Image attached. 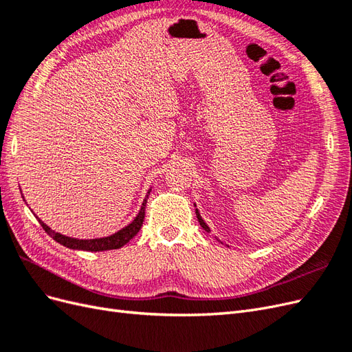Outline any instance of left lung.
<instances>
[{
  "instance_id": "left-lung-1",
  "label": "left lung",
  "mask_w": 352,
  "mask_h": 352,
  "mask_svg": "<svg viewBox=\"0 0 352 352\" xmlns=\"http://www.w3.org/2000/svg\"><path fill=\"white\" fill-rule=\"evenodd\" d=\"M197 217H198V221H199V225H201V228L204 229V230H207V232H210V228L206 225V221L201 219V216H199V212H198V210H197Z\"/></svg>"
}]
</instances>
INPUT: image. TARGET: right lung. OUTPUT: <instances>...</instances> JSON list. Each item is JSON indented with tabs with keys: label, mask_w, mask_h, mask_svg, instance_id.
<instances>
[{
	"label": "right lung",
	"mask_w": 352,
	"mask_h": 352,
	"mask_svg": "<svg viewBox=\"0 0 352 352\" xmlns=\"http://www.w3.org/2000/svg\"><path fill=\"white\" fill-rule=\"evenodd\" d=\"M148 195H150V190H148ZM148 195L146 198L144 199L142 202V207L140 210V214H138L135 217V220L131 223L129 226L123 228L122 230H119L117 233H114V235L111 236H107V238H100V239H74V238H69V236H65V235H60V233L54 232L52 229H50L44 221L39 220L38 221L41 223L42 229H44L48 235L57 241L58 243L65 245V247L67 248H72V250H83V251H107V250H117V248H122L124 243L129 242L138 232H140L141 226H142V221H144V217H145V204H146V199H148Z\"/></svg>",
	"instance_id": "1"
}]
</instances>
